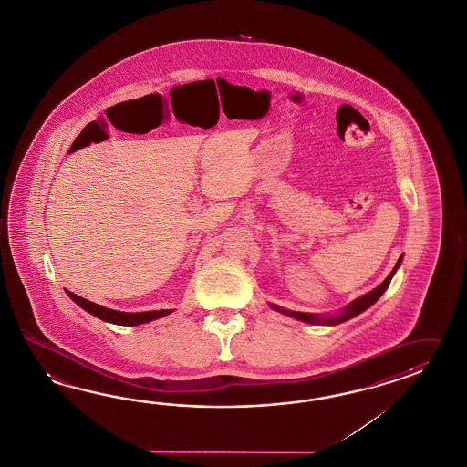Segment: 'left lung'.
Listing matches in <instances>:
<instances>
[{
  "instance_id": "obj_1",
  "label": "left lung",
  "mask_w": 467,
  "mask_h": 467,
  "mask_svg": "<svg viewBox=\"0 0 467 467\" xmlns=\"http://www.w3.org/2000/svg\"><path fill=\"white\" fill-rule=\"evenodd\" d=\"M400 265H401V256H400L399 262L395 265V268L391 270V274L388 275L383 284L378 285L375 290L368 292L366 296L356 298L349 306H346V307L342 308L341 314H337V316H329V317H327V316H317V314H307V312H296V310H286V308L278 307V306H275V304H270V307L278 310V312H282L285 316L298 318V320H302V322H308V324H314V326H336V324H341V322H346V320H349V318L359 316L366 308L371 307L376 300L385 294V290H387L388 285L391 282L395 272L399 270Z\"/></svg>"
}]
</instances>
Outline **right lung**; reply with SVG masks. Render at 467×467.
I'll return each instance as SVG.
<instances>
[{
	"label": "right lung",
	"mask_w": 467,
	"mask_h": 467,
	"mask_svg": "<svg viewBox=\"0 0 467 467\" xmlns=\"http://www.w3.org/2000/svg\"><path fill=\"white\" fill-rule=\"evenodd\" d=\"M68 296L79 306L84 308L86 312L92 314L94 317L101 318L104 322H111V324H118V326H138V324H145L150 320L155 318L165 317L171 314L173 310H149V312H119V310H113V308H106L99 304L89 302L82 296H76L72 292H68Z\"/></svg>",
	"instance_id": "1"
}]
</instances>
